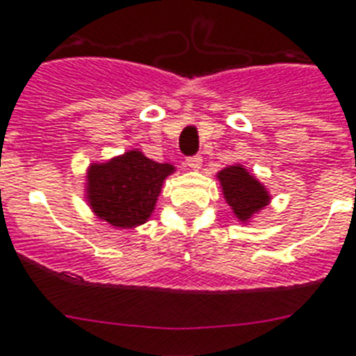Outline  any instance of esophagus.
Masks as SVG:
<instances>
[{
	"label": "esophagus",
	"instance_id": "esophagus-1",
	"mask_svg": "<svg viewBox=\"0 0 356 356\" xmlns=\"http://www.w3.org/2000/svg\"><path fill=\"white\" fill-rule=\"evenodd\" d=\"M187 167L191 170H200L202 169V158L200 156H193V158H187Z\"/></svg>",
	"mask_w": 356,
	"mask_h": 356
}]
</instances>
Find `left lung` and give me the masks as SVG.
Instances as JSON below:
<instances>
[{"mask_svg": "<svg viewBox=\"0 0 356 356\" xmlns=\"http://www.w3.org/2000/svg\"><path fill=\"white\" fill-rule=\"evenodd\" d=\"M224 200L241 224H250L272 202L270 191L243 163H233L217 172Z\"/></svg>", "mask_w": 356, "mask_h": 356, "instance_id": "8db88e82", "label": "left lung"}]
</instances>
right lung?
Returning a JSON list of instances; mask_svg holds the SVG:
<instances>
[{"label":"right lung","instance_id":"obj_1","mask_svg":"<svg viewBox=\"0 0 356 356\" xmlns=\"http://www.w3.org/2000/svg\"><path fill=\"white\" fill-rule=\"evenodd\" d=\"M175 172V165L152 161L139 149L127 150L88 165L84 198L99 220L132 229L152 217L165 180Z\"/></svg>","mask_w":356,"mask_h":356}]
</instances>
